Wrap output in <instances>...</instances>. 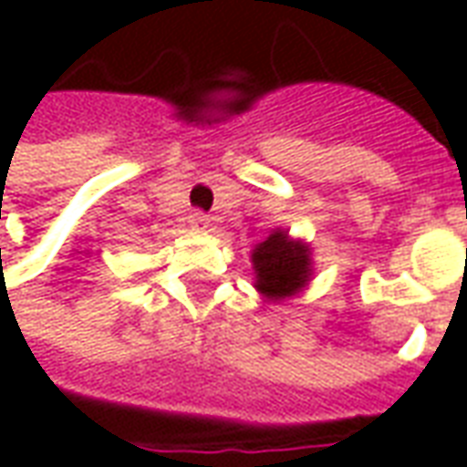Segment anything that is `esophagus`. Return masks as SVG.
I'll list each match as a JSON object with an SVG mask.
<instances>
[{"label": "esophagus", "instance_id": "1", "mask_svg": "<svg viewBox=\"0 0 467 467\" xmlns=\"http://www.w3.org/2000/svg\"><path fill=\"white\" fill-rule=\"evenodd\" d=\"M190 224H192L194 230H204V227L210 224V217L204 213H192L190 214Z\"/></svg>", "mask_w": 467, "mask_h": 467}]
</instances>
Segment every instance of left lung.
Returning a JSON list of instances; mask_svg holds the SVG:
<instances>
[{
    "instance_id": "obj_1",
    "label": "left lung",
    "mask_w": 467,
    "mask_h": 467,
    "mask_svg": "<svg viewBox=\"0 0 467 467\" xmlns=\"http://www.w3.org/2000/svg\"><path fill=\"white\" fill-rule=\"evenodd\" d=\"M250 260L254 270V290L273 303L300 295L313 280V247L283 227H275L263 243L254 244Z\"/></svg>"
}]
</instances>
